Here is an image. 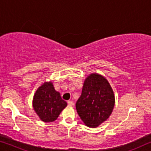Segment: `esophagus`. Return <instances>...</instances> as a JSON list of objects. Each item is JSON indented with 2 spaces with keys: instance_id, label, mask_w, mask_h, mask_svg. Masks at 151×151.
<instances>
[{
  "instance_id": "34e87169",
  "label": "esophagus",
  "mask_w": 151,
  "mask_h": 151,
  "mask_svg": "<svg viewBox=\"0 0 151 151\" xmlns=\"http://www.w3.org/2000/svg\"><path fill=\"white\" fill-rule=\"evenodd\" d=\"M68 104L70 106H74V102L72 101H68Z\"/></svg>"
}]
</instances>
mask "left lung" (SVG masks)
Masks as SVG:
<instances>
[{
  "label": "left lung",
  "instance_id": "left-lung-1",
  "mask_svg": "<svg viewBox=\"0 0 151 151\" xmlns=\"http://www.w3.org/2000/svg\"><path fill=\"white\" fill-rule=\"evenodd\" d=\"M114 100L113 90L108 80L99 74L92 73L84 81L76 108L86 126L96 128L108 119L114 108Z\"/></svg>",
  "mask_w": 151,
  "mask_h": 151
}]
</instances>
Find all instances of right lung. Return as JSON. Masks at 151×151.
I'll return each mask as SVG.
<instances>
[{
    "label": "right lung",
    "mask_w": 151,
    "mask_h": 151,
    "mask_svg": "<svg viewBox=\"0 0 151 151\" xmlns=\"http://www.w3.org/2000/svg\"><path fill=\"white\" fill-rule=\"evenodd\" d=\"M33 108L44 122L55 121L67 103L54 88L52 81L45 82L36 91L33 98Z\"/></svg>",
    "instance_id": "right-lung-1"
}]
</instances>
